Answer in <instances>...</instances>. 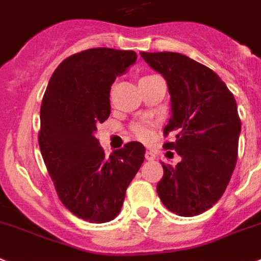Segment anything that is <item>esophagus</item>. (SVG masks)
Wrapping results in <instances>:
<instances>
[{
    "instance_id": "1",
    "label": "esophagus",
    "mask_w": 261,
    "mask_h": 261,
    "mask_svg": "<svg viewBox=\"0 0 261 261\" xmlns=\"http://www.w3.org/2000/svg\"><path fill=\"white\" fill-rule=\"evenodd\" d=\"M145 158L148 160V161H153V160H155V154L152 152V150H146Z\"/></svg>"
}]
</instances>
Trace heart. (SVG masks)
I'll return each instance as SVG.
<instances>
[{"label": "heart", "instance_id": "obj_1", "mask_svg": "<svg viewBox=\"0 0 261 261\" xmlns=\"http://www.w3.org/2000/svg\"><path fill=\"white\" fill-rule=\"evenodd\" d=\"M135 136L144 142H149L153 137V126L149 122H137L132 126Z\"/></svg>", "mask_w": 261, "mask_h": 261}]
</instances>
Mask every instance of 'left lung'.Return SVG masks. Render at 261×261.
I'll return each mask as SVG.
<instances>
[{"mask_svg": "<svg viewBox=\"0 0 261 261\" xmlns=\"http://www.w3.org/2000/svg\"><path fill=\"white\" fill-rule=\"evenodd\" d=\"M161 73L170 93V112L164 135L174 133L181 161L162 165L157 184L164 206L179 217H194L217 203L230 182L238 160L242 129L237 100L208 67L178 53H141Z\"/></svg>", "mask_w": 261, "mask_h": 261, "instance_id": "8db88e82", "label": "left lung"}]
</instances>
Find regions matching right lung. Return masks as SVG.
Listing matches in <instances>:
<instances>
[{
    "mask_svg": "<svg viewBox=\"0 0 261 261\" xmlns=\"http://www.w3.org/2000/svg\"><path fill=\"white\" fill-rule=\"evenodd\" d=\"M135 51L90 48L54 71L41 106L39 148L62 203L90 223H106L121 211L129 186L145 158L137 141L107 157L97 126L111 115V86L136 63Z\"/></svg>",
    "mask_w": 261,
    "mask_h": 261,
    "instance_id": "1",
    "label": "right lung"
}]
</instances>
